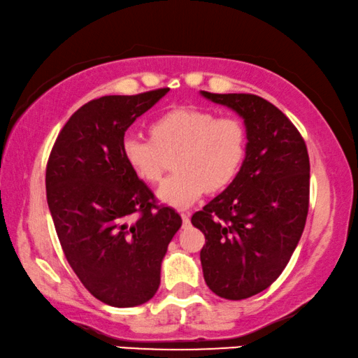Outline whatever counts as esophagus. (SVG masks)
Wrapping results in <instances>:
<instances>
[{
	"mask_svg": "<svg viewBox=\"0 0 358 358\" xmlns=\"http://www.w3.org/2000/svg\"><path fill=\"white\" fill-rule=\"evenodd\" d=\"M180 217H181V220H183V224H185V226H186V224H189V213L181 212V213H180Z\"/></svg>",
	"mask_w": 358,
	"mask_h": 358,
	"instance_id": "1",
	"label": "esophagus"
}]
</instances>
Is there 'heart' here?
I'll return each instance as SVG.
<instances>
[{
	"label": "heart",
	"mask_w": 358,
	"mask_h": 358,
	"mask_svg": "<svg viewBox=\"0 0 358 358\" xmlns=\"http://www.w3.org/2000/svg\"><path fill=\"white\" fill-rule=\"evenodd\" d=\"M152 138L127 134L122 155L138 178L157 183L164 172V155L177 151V172L162 181L157 199L185 208L203 192L228 186L239 172L247 152V130L236 117H217L197 108H178L156 119Z\"/></svg>",
	"instance_id": "b5f03b06"
}]
</instances>
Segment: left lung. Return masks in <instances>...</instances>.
Instances as JSON below:
<instances>
[{
	"label": "left lung",
	"instance_id": "left-lung-1",
	"mask_svg": "<svg viewBox=\"0 0 358 358\" xmlns=\"http://www.w3.org/2000/svg\"><path fill=\"white\" fill-rule=\"evenodd\" d=\"M201 95L243 119L247 152L228 188L191 223L206 236L203 279L224 299H245L282 274L301 239L309 208V155L290 119L252 94Z\"/></svg>",
	"mask_w": 358,
	"mask_h": 358
}]
</instances>
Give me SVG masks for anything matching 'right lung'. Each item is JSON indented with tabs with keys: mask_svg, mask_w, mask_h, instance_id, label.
<instances>
[{
	"mask_svg": "<svg viewBox=\"0 0 358 358\" xmlns=\"http://www.w3.org/2000/svg\"><path fill=\"white\" fill-rule=\"evenodd\" d=\"M169 89L106 95L83 105L62 129L46 170L48 206L66 261L83 285L113 308L155 296L161 264L181 226L129 167L122 138Z\"/></svg>",
	"mask_w": 358,
	"mask_h": 358,
	"instance_id": "obj_1",
	"label": "right lung"
}]
</instances>
